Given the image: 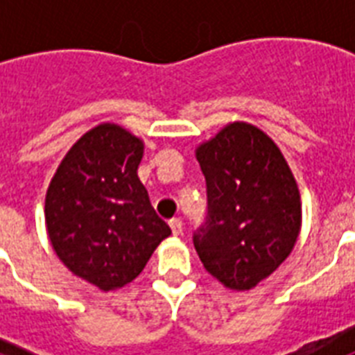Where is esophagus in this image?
I'll return each instance as SVG.
<instances>
[{
	"label": "esophagus",
	"instance_id": "1",
	"mask_svg": "<svg viewBox=\"0 0 355 355\" xmlns=\"http://www.w3.org/2000/svg\"><path fill=\"white\" fill-rule=\"evenodd\" d=\"M169 227H171L173 236H180V234H182V221H180L178 217L169 219Z\"/></svg>",
	"mask_w": 355,
	"mask_h": 355
}]
</instances>
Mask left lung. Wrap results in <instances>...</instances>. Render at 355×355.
Wrapping results in <instances>:
<instances>
[{
	"instance_id": "1",
	"label": "left lung",
	"mask_w": 355,
	"mask_h": 355,
	"mask_svg": "<svg viewBox=\"0 0 355 355\" xmlns=\"http://www.w3.org/2000/svg\"><path fill=\"white\" fill-rule=\"evenodd\" d=\"M206 178L208 216L193 232L205 269L248 291L291 254L302 225L297 180L272 139L234 121L195 150Z\"/></svg>"
}]
</instances>
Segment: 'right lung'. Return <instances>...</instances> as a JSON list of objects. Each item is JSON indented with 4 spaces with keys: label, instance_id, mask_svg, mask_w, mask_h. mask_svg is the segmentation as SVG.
I'll return each mask as SVG.
<instances>
[{
    "label": "right lung",
    "instance_id": "obj_1",
    "mask_svg": "<svg viewBox=\"0 0 355 355\" xmlns=\"http://www.w3.org/2000/svg\"><path fill=\"white\" fill-rule=\"evenodd\" d=\"M141 156V139L101 123L68 150L47 188L46 227L55 252L103 291L132 282L171 234L139 182Z\"/></svg>",
    "mask_w": 355,
    "mask_h": 355
}]
</instances>
